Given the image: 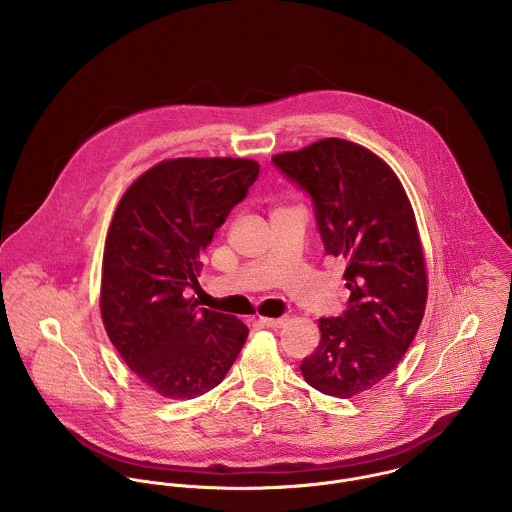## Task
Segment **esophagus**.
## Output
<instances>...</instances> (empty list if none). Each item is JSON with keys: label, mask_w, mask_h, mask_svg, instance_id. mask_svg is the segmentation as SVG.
<instances>
[{"label": "esophagus", "mask_w": 512, "mask_h": 512, "mask_svg": "<svg viewBox=\"0 0 512 512\" xmlns=\"http://www.w3.org/2000/svg\"><path fill=\"white\" fill-rule=\"evenodd\" d=\"M258 322H260L262 326H266V328H282L284 322H286V318H260Z\"/></svg>", "instance_id": "obj_1"}]
</instances>
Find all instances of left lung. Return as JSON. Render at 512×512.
I'll use <instances>...</instances> for the list:
<instances>
[{"label":"left lung","instance_id":"8db88e82","mask_svg":"<svg viewBox=\"0 0 512 512\" xmlns=\"http://www.w3.org/2000/svg\"><path fill=\"white\" fill-rule=\"evenodd\" d=\"M272 163L312 200L326 254L345 260L347 306L320 320V345L300 369L314 389L349 399L399 365L423 320L415 214L395 172L355 143L324 139Z\"/></svg>","mask_w":512,"mask_h":512}]
</instances>
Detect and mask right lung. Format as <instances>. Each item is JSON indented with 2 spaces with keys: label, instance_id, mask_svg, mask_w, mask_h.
<instances>
[{
  "label": "right lung",
  "instance_id": "1",
  "mask_svg": "<svg viewBox=\"0 0 512 512\" xmlns=\"http://www.w3.org/2000/svg\"><path fill=\"white\" fill-rule=\"evenodd\" d=\"M260 165L246 159H174L141 174L109 226L101 316L133 373L169 399L214 389L238 357L248 328L196 308L200 254L246 198Z\"/></svg>",
  "mask_w": 512,
  "mask_h": 512
}]
</instances>
